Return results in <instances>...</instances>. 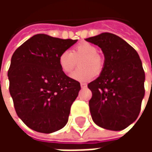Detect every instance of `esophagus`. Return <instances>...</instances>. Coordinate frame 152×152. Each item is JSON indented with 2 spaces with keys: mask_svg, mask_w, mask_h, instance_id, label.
Returning <instances> with one entry per match:
<instances>
[{
  "mask_svg": "<svg viewBox=\"0 0 152 152\" xmlns=\"http://www.w3.org/2000/svg\"><path fill=\"white\" fill-rule=\"evenodd\" d=\"M80 87H81V89H85L87 87V84L86 83H80Z\"/></svg>",
  "mask_w": 152,
  "mask_h": 152,
  "instance_id": "obj_1",
  "label": "esophagus"
}]
</instances>
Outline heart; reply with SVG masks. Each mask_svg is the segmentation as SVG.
I'll return each instance as SVG.
<instances>
[{"instance_id": "b5f03b06", "label": "heart", "mask_w": 152, "mask_h": 152, "mask_svg": "<svg viewBox=\"0 0 152 152\" xmlns=\"http://www.w3.org/2000/svg\"><path fill=\"white\" fill-rule=\"evenodd\" d=\"M78 62L77 69L71 74V78L80 82L89 81L94 76V72L99 74L102 68V60L98 54V49L88 42H81L74 47L70 52L63 51L58 56V64L65 74H69Z\"/></svg>"}]
</instances>
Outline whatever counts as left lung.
Instances as JSON below:
<instances>
[{
	"instance_id": "1",
	"label": "left lung",
	"mask_w": 152,
	"mask_h": 152,
	"mask_svg": "<svg viewBox=\"0 0 152 152\" xmlns=\"http://www.w3.org/2000/svg\"><path fill=\"white\" fill-rule=\"evenodd\" d=\"M101 48L104 63L99 76L88 85L94 122L120 131L137 120L144 98L145 72L137 51L116 35L103 32L86 38Z\"/></svg>"
}]
</instances>
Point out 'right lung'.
<instances>
[{
	"mask_svg": "<svg viewBox=\"0 0 152 152\" xmlns=\"http://www.w3.org/2000/svg\"><path fill=\"white\" fill-rule=\"evenodd\" d=\"M76 41L37 34L12 56L10 94L18 116L33 130L50 134L68 121L80 85L61 70L58 56Z\"/></svg>",
	"mask_w": 152,
	"mask_h": 152,
	"instance_id": "1",
	"label": "right lung"
}]
</instances>
